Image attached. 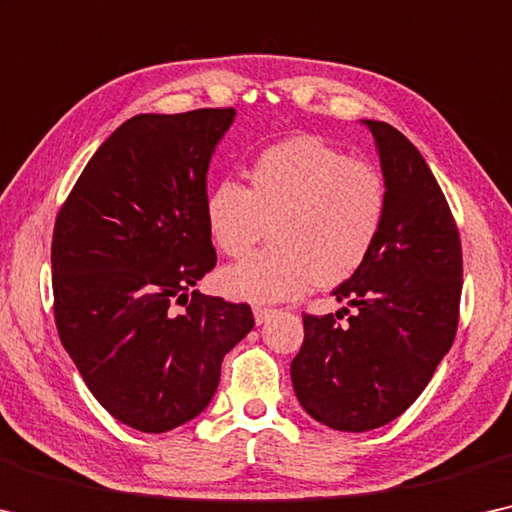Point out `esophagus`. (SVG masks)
Returning a JSON list of instances; mask_svg holds the SVG:
<instances>
[{
    "label": "esophagus",
    "instance_id": "esophagus-1",
    "mask_svg": "<svg viewBox=\"0 0 512 512\" xmlns=\"http://www.w3.org/2000/svg\"><path fill=\"white\" fill-rule=\"evenodd\" d=\"M274 309H267V306H254V320H256V325H263V322H267L270 320L272 316H274Z\"/></svg>",
    "mask_w": 512,
    "mask_h": 512
}]
</instances>
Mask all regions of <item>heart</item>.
<instances>
[{
  "mask_svg": "<svg viewBox=\"0 0 512 512\" xmlns=\"http://www.w3.org/2000/svg\"><path fill=\"white\" fill-rule=\"evenodd\" d=\"M247 178L249 187L219 180L206 196V226L226 256H247L265 226L272 242L222 270L226 295L293 300L313 283L348 281L371 256L387 215V185L373 164L318 137H293L258 153Z\"/></svg>",
  "mask_w": 512,
  "mask_h": 512,
  "instance_id": "b5f03b06",
  "label": "heart"
}]
</instances>
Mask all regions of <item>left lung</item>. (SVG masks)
Returning a JSON list of instances; mask_svg holds the SVG:
<instances>
[{
    "label": "left lung",
    "instance_id": "8db88e82",
    "mask_svg": "<svg viewBox=\"0 0 512 512\" xmlns=\"http://www.w3.org/2000/svg\"><path fill=\"white\" fill-rule=\"evenodd\" d=\"M361 123L380 155L387 215L371 256L332 293L356 311L304 316L290 364L306 414L343 432L380 428L421 396L453 345L462 293L460 233L426 160L393 125Z\"/></svg>",
    "mask_w": 512,
    "mask_h": 512
}]
</instances>
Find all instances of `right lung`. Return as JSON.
Segmentation results:
<instances>
[{
  "label": "right lung",
  "mask_w": 512,
  "mask_h": 512,
  "mask_svg": "<svg viewBox=\"0 0 512 512\" xmlns=\"http://www.w3.org/2000/svg\"><path fill=\"white\" fill-rule=\"evenodd\" d=\"M233 119V107L132 116L91 157L54 224L61 343L98 403L141 432L206 410L224 355L254 327L249 304L194 290L217 263L206 176Z\"/></svg>",
  "instance_id": "add662e5"
}]
</instances>
